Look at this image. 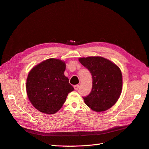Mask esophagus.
<instances>
[{
  "instance_id": "esophagus-1",
  "label": "esophagus",
  "mask_w": 149,
  "mask_h": 149,
  "mask_svg": "<svg viewBox=\"0 0 149 149\" xmlns=\"http://www.w3.org/2000/svg\"><path fill=\"white\" fill-rule=\"evenodd\" d=\"M79 85L78 84H76V85H74V89H75V90H78V89H79Z\"/></svg>"
}]
</instances>
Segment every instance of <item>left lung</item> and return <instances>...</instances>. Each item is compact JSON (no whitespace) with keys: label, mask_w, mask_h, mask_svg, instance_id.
I'll return each instance as SVG.
<instances>
[{"label":"left lung","mask_w":149,"mask_h":149,"mask_svg":"<svg viewBox=\"0 0 149 149\" xmlns=\"http://www.w3.org/2000/svg\"><path fill=\"white\" fill-rule=\"evenodd\" d=\"M79 61L89 71L93 79L91 91L83 97L85 104L96 112L109 109L118 100L123 88L119 68L100 56L80 58Z\"/></svg>","instance_id":"obj_1"}]
</instances>
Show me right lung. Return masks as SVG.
<instances>
[{"instance_id":"1","label":"right lung","mask_w":149,"mask_h":149,"mask_svg":"<svg viewBox=\"0 0 149 149\" xmlns=\"http://www.w3.org/2000/svg\"><path fill=\"white\" fill-rule=\"evenodd\" d=\"M65 63L50 58L31 70L26 88L32 105L40 112L54 114L60 109L74 88L64 75Z\"/></svg>"}]
</instances>
